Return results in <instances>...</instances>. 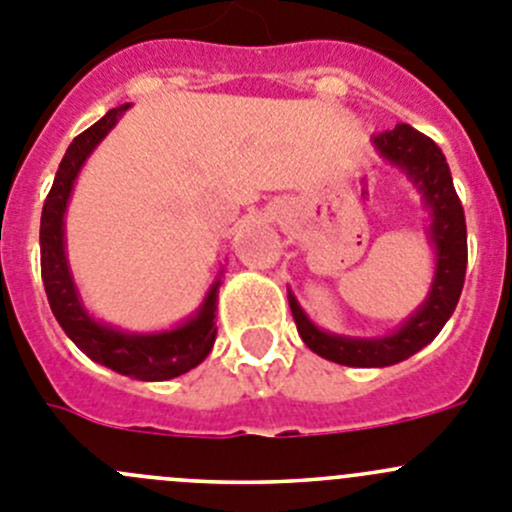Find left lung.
<instances>
[{"mask_svg": "<svg viewBox=\"0 0 512 512\" xmlns=\"http://www.w3.org/2000/svg\"><path fill=\"white\" fill-rule=\"evenodd\" d=\"M372 145L384 163L407 175V180L420 193V201L425 203L430 216L427 241L435 251V276L425 301L384 337H344V334L324 332L306 316L289 289L291 314L306 347L344 367H392L427 347L455 311L467 269L465 211L452 186L450 165L442 150L427 135L405 123L374 135Z\"/></svg>", "mask_w": 512, "mask_h": 512, "instance_id": "1", "label": "left lung"}]
</instances>
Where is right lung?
Wrapping results in <instances>:
<instances>
[{
  "label": "right lung",
  "instance_id": "obj_1",
  "mask_svg": "<svg viewBox=\"0 0 512 512\" xmlns=\"http://www.w3.org/2000/svg\"><path fill=\"white\" fill-rule=\"evenodd\" d=\"M125 110H130V102L113 107L92 128L77 135L67 148L60 168H57L55 183H52L45 208H42L40 221L42 281H45L52 314L80 352H85L92 362L125 374V377L143 379V382H163V379L186 374L188 369L198 367L211 354L218 332L216 301L221 274L216 276L196 314L180 321L178 326L163 329V332H128L120 326L97 321L85 309L75 279H72L70 261H67L65 213L75 180L92 150L118 125Z\"/></svg>",
  "mask_w": 512,
  "mask_h": 512
}]
</instances>
